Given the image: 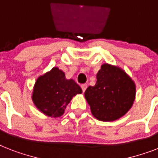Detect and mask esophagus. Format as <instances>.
I'll use <instances>...</instances> for the list:
<instances>
[{
    "label": "esophagus",
    "instance_id": "1",
    "mask_svg": "<svg viewBox=\"0 0 158 158\" xmlns=\"http://www.w3.org/2000/svg\"><path fill=\"white\" fill-rule=\"evenodd\" d=\"M87 88H88V85H87V84H82L81 85V88H82V90H83V92H85V90L87 89Z\"/></svg>",
    "mask_w": 158,
    "mask_h": 158
}]
</instances>
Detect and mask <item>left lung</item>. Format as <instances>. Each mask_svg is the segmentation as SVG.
<instances>
[{
	"label": "left lung",
	"instance_id": "1",
	"mask_svg": "<svg viewBox=\"0 0 158 158\" xmlns=\"http://www.w3.org/2000/svg\"><path fill=\"white\" fill-rule=\"evenodd\" d=\"M95 86L84 92L92 115L100 121L111 122L130 110L135 96V85L124 70L103 64L97 75Z\"/></svg>",
	"mask_w": 158,
	"mask_h": 158
}]
</instances>
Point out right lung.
<instances>
[{"instance_id": "right-lung-1", "label": "right lung", "mask_w": 158, "mask_h": 158, "mask_svg": "<svg viewBox=\"0 0 158 158\" xmlns=\"http://www.w3.org/2000/svg\"><path fill=\"white\" fill-rule=\"evenodd\" d=\"M80 93L81 88L73 79H66L63 71L53 67L37 79L32 101L44 114L56 118L63 114L72 97Z\"/></svg>"}]
</instances>
